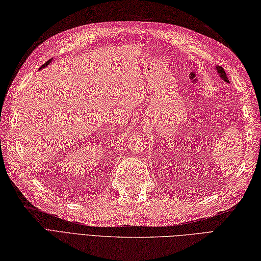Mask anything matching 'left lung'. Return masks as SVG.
Listing matches in <instances>:
<instances>
[{
	"label": "left lung",
	"instance_id": "8db88e82",
	"mask_svg": "<svg viewBox=\"0 0 261 261\" xmlns=\"http://www.w3.org/2000/svg\"><path fill=\"white\" fill-rule=\"evenodd\" d=\"M216 69H217V71H218V73H219L220 78H222V79L224 80V82H226V83H229V80H228V78H227V75H226V72H225V70H224L223 67L216 66Z\"/></svg>",
	"mask_w": 261,
	"mask_h": 261
}]
</instances>
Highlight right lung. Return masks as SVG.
<instances>
[{
	"label": "right lung",
	"mask_w": 261,
	"mask_h": 261,
	"mask_svg": "<svg viewBox=\"0 0 261 261\" xmlns=\"http://www.w3.org/2000/svg\"><path fill=\"white\" fill-rule=\"evenodd\" d=\"M50 61H51V59H49V61H47V62H46L44 65H42V67H41V68H39V69H43V68H45L46 66H48V65H49V63H50Z\"/></svg>",
	"instance_id": "obj_1"
}]
</instances>
